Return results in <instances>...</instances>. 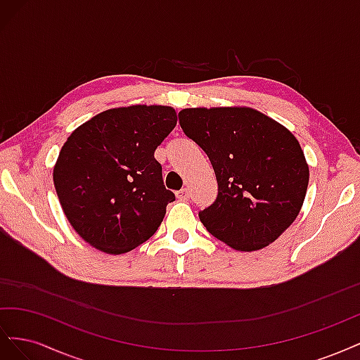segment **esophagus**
Segmentation results:
<instances>
[{
    "mask_svg": "<svg viewBox=\"0 0 360 360\" xmlns=\"http://www.w3.org/2000/svg\"><path fill=\"white\" fill-rule=\"evenodd\" d=\"M176 195H177V198L180 200V201H188L189 200V191L184 188V189H181V191H179V192H176Z\"/></svg>",
    "mask_w": 360,
    "mask_h": 360,
    "instance_id": "esophagus-1",
    "label": "esophagus"
}]
</instances>
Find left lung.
<instances>
[{
  "instance_id": "left-lung-1",
  "label": "left lung",
  "mask_w": 360,
  "mask_h": 360,
  "mask_svg": "<svg viewBox=\"0 0 360 360\" xmlns=\"http://www.w3.org/2000/svg\"><path fill=\"white\" fill-rule=\"evenodd\" d=\"M179 120L216 174L217 197L200 212L207 231L245 252L274 243L297 217L308 189L299 141L252 108H188Z\"/></svg>"
}]
</instances>
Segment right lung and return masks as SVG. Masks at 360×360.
I'll return each instance as SVG.
<instances>
[{"instance_id": "obj_1", "label": "right lung", "mask_w": 360, "mask_h": 360, "mask_svg": "<svg viewBox=\"0 0 360 360\" xmlns=\"http://www.w3.org/2000/svg\"><path fill=\"white\" fill-rule=\"evenodd\" d=\"M176 124L171 106L134 105L97 114L68 138L53 184L86 243L118 255L156 233L176 195L163 184L155 151Z\"/></svg>"}]
</instances>
